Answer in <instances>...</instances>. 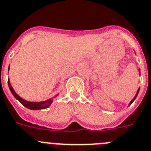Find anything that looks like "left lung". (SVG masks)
Instances as JSON below:
<instances>
[{"label": "left lung", "instance_id": "left-lung-1", "mask_svg": "<svg viewBox=\"0 0 151 151\" xmlns=\"http://www.w3.org/2000/svg\"><path fill=\"white\" fill-rule=\"evenodd\" d=\"M139 74H140V70H139ZM139 89L138 90V91H137V93H136V95H135V97H134V99H132V100L131 101V102H130V103H129V105H131V104H132V102H133V101L135 100V98H136V96H137V95H138V93H139Z\"/></svg>", "mask_w": 151, "mask_h": 151}]
</instances>
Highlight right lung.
I'll use <instances>...</instances> for the list:
<instances>
[{
  "mask_svg": "<svg viewBox=\"0 0 151 151\" xmlns=\"http://www.w3.org/2000/svg\"><path fill=\"white\" fill-rule=\"evenodd\" d=\"M8 85H9V88L10 91L12 92V95L18 99V100L22 103L24 106H25L26 108L29 109H31V110H40V109H45L46 108H48V106H50L51 103H52V99H49L46 101H44V102H40V103H33V102H28V101H26L24 99H23L22 98H21L19 95L16 93L14 91L12 87L11 86L9 81H8Z\"/></svg>",
  "mask_w": 151,
  "mask_h": 151,
  "instance_id": "1",
  "label": "right lung"
}]
</instances>
